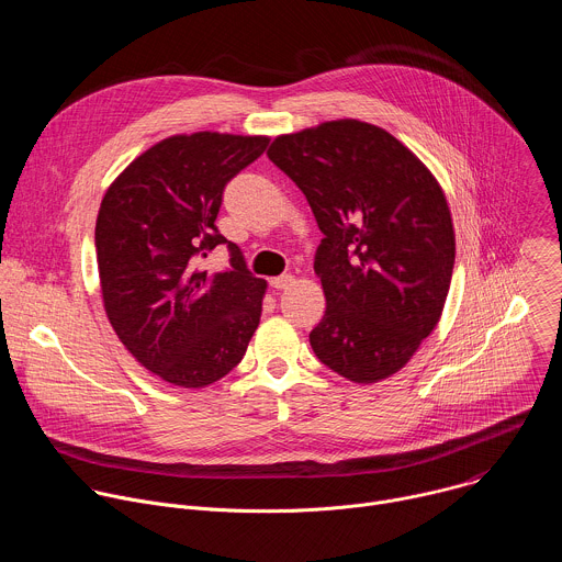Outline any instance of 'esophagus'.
Listing matches in <instances>:
<instances>
[{
	"label": "esophagus",
	"mask_w": 562,
	"mask_h": 562,
	"mask_svg": "<svg viewBox=\"0 0 562 562\" xmlns=\"http://www.w3.org/2000/svg\"><path fill=\"white\" fill-rule=\"evenodd\" d=\"M293 282H295V278H293V276H291V273H284V276H278V278H271V282H269V284H271V286H273V289H278V291H282V289H289V286H291V284H293Z\"/></svg>",
	"instance_id": "obj_1"
}]
</instances>
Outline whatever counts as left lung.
I'll return each instance as SVG.
<instances>
[{"label": "left lung", "mask_w": 562, "mask_h": 562, "mask_svg": "<svg viewBox=\"0 0 562 562\" xmlns=\"http://www.w3.org/2000/svg\"><path fill=\"white\" fill-rule=\"evenodd\" d=\"M267 155L325 235L313 269L327 311L308 334L313 353L353 382L393 375L436 329L451 284L440 184L403 142L358 120L280 135Z\"/></svg>", "instance_id": "left-lung-1"}]
</instances>
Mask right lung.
<instances>
[{
  "mask_svg": "<svg viewBox=\"0 0 562 562\" xmlns=\"http://www.w3.org/2000/svg\"><path fill=\"white\" fill-rule=\"evenodd\" d=\"M269 137L200 131L157 142L109 187L95 249L109 323L133 358L184 389L224 378L245 358L267 282L217 231L224 187L267 150ZM226 244L232 267L199 260Z\"/></svg>",
  "mask_w": 562,
  "mask_h": 562,
  "instance_id": "obj_1",
  "label": "right lung"
}]
</instances>
